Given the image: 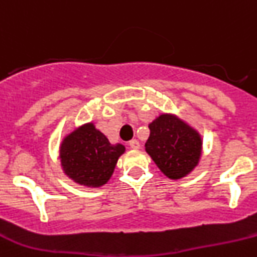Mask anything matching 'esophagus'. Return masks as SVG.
I'll use <instances>...</instances> for the list:
<instances>
[{
  "label": "esophagus",
  "mask_w": 257,
  "mask_h": 257,
  "mask_svg": "<svg viewBox=\"0 0 257 257\" xmlns=\"http://www.w3.org/2000/svg\"><path fill=\"white\" fill-rule=\"evenodd\" d=\"M129 147L133 148V150H138V148L141 147V145L137 140H132V141H129Z\"/></svg>",
  "instance_id": "1"
}]
</instances>
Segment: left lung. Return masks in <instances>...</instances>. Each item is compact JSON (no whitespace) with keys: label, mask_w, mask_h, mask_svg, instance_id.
Returning <instances> with one entry per match:
<instances>
[{"label":"left lung","mask_w":257,"mask_h":257,"mask_svg":"<svg viewBox=\"0 0 257 257\" xmlns=\"http://www.w3.org/2000/svg\"><path fill=\"white\" fill-rule=\"evenodd\" d=\"M146 151L170 179L188 175L198 165L201 141L195 131L171 115H161L150 124Z\"/></svg>","instance_id":"1"}]
</instances>
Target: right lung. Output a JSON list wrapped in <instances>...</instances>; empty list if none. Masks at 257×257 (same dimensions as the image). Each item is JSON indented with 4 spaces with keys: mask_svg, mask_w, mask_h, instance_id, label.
Listing matches in <instances>:
<instances>
[{
    "mask_svg": "<svg viewBox=\"0 0 257 257\" xmlns=\"http://www.w3.org/2000/svg\"><path fill=\"white\" fill-rule=\"evenodd\" d=\"M124 146H111L92 124L69 134L61 146V160L66 174L81 185H104L112 175Z\"/></svg>",
    "mask_w": 257,
    "mask_h": 257,
    "instance_id": "add662e5",
    "label": "right lung"
}]
</instances>
